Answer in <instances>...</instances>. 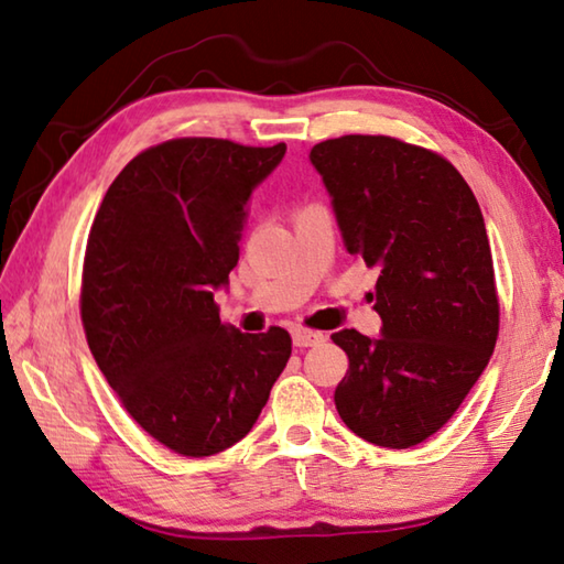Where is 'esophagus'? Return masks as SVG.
Returning a JSON list of instances; mask_svg holds the SVG:
<instances>
[{"mask_svg": "<svg viewBox=\"0 0 564 564\" xmlns=\"http://www.w3.org/2000/svg\"><path fill=\"white\" fill-rule=\"evenodd\" d=\"M326 340L323 333L316 330H305V328H293V346L295 348H311V346H318V343Z\"/></svg>", "mask_w": 564, "mask_h": 564, "instance_id": "1", "label": "esophagus"}]
</instances>
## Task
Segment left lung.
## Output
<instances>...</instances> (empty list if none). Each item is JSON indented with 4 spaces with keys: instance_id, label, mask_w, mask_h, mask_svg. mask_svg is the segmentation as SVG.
Here are the masks:
<instances>
[{
    "instance_id": "1",
    "label": "left lung",
    "mask_w": 564,
    "mask_h": 564,
    "mask_svg": "<svg viewBox=\"0 0 564 564\" xmlns=\"http://www.w3.org/2000/svg\"><path fill=\"white\" fill-rule=\"evenodd\" d=\"M308 159L346 251L378 269L380 336H330L350 362L338 415L362 441L403 451L453 417L498 340L482 212L451 161L398 139L350 133L321 141Z\"/></svg>"
}]
</instances>
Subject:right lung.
<instances>
[{
	"label": "right lung",
	"mask_w": 564,
	"mask_h": 564,
	"mask_svg": "<svg viewBox=\"0 0 564 564\" xmlns=\"http://www.w3.org/2000/svg\"><path fill=\"white\" fill-rule=\"evenodd\" d=\"M285 144L174 139L133 156L94 216L82 321L129 415L178 455L206 457L251 433L291 358L283 328L218 318L256 186Z\"/></svg>",
	"instance_id": "obj_1"
}]
</instances>
